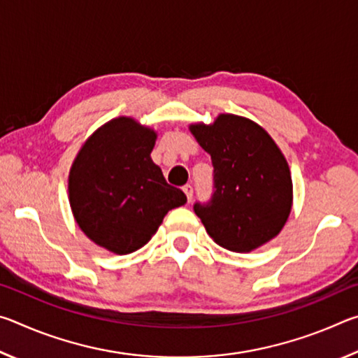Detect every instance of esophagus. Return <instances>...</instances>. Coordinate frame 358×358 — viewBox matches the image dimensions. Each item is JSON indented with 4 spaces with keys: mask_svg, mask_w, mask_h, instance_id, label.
I'll return each instance as SVG.
<instances>
[{
    "mask_svg": "<svg viewBox=\"0 0 358 358\" xmlns=\"http://www.w3.org/2000/svg\"><path fill=\"white\" fill-rule=\"evenodd\" d=\"M183 191H185L186 197H187V202H191V199H192V194H194L192 186H191V185H185V186H183Z\"/></svg>",
    "mask_w": 358,
    "mask_h": 358,
    "instance_id": "34e87169",
    "label": "esophagus"
}]
</instances>
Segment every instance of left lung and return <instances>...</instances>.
I'll list each match as a JSON object with an SVG mask.
<instances>
[{
	"mask_svg": "<svg viewBox=\"0 0 358 358\" xmlns=\"http://www.w3.org/2000/svg\"><path fill=\"white\" fill-rule=\"evenodd\" d=\"M189 129L213 164V196L207 203H194L210 237L235 252H250L275 238L292 208V178L268 132L232 113Z\"/></svg>",
	"mask_w": 358,
	"mask_h": 358,
	"instance_id": "1",
	"label": "left lung"
}]
</instances>
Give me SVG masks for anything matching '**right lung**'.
I'll list each match as a JSON object with an SVG mask.
<instances>
[{
	"mask_svg": "<svg viewBox=\"0 0 358 358\" xmlns=\"http://www.w3.org/2000/svg\"><path fill=\"white\" fill-rule=\"evenodd\" d=\"M156 132L136 120H110L90 136L69 172V203L78 227L115 254L141 250L169 210L186 203L151 159Z\"/></svg>",
	"mask_w": 358,
	"mask_h": 358,
	"instance_id": "right-lung-1",
	"label": "right lung"
}]
</instances>
